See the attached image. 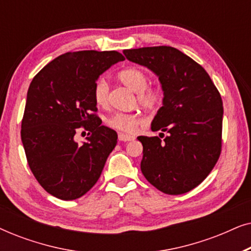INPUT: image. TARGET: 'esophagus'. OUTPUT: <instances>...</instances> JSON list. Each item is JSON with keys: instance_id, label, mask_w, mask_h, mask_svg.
I'll return each mask as SVG.
<instances>
[{"instance_id": "esophagus-1", "label": "esophagus", "mask_w": 251, "mask_h": 251, "mask_svg": "<svg viewBox=\"0 0 251 251\" xmlns=\"http://www.w3.org/2000/svg\"><path fill=\"white\" fill-rule=\"evenodd\" d=\"M133 139H135V137L131 135H126V133L119 132V140H121V142H130V140H133Z\"/></svg>"}]
</instances>
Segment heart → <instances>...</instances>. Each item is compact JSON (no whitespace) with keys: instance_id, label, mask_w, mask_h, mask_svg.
<instances>
[{"instance_id":"1","label":"heart","mask_w":251,"mask_h":251,"mask_svg":"<svg viewBox=\"0 0 251 251\" xmlns=\"http://www.w3.org/2000/svg\"><path fill=\"white\" fill-rule=\"evenodd\" d=\"M119 80L123 84L138 94V101L144 107L153 108L160 104L162 94L156 88H146L149 77L142 70L136 67H129L119 73ZM95 100L98 105L105 106L108 100V83L105 78L97 81L94 90ZM143 120L137 114H126V113H115L107 120V125L116 130L125 132H135Z\"/></svg>"}]
</instances>
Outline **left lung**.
<instances>
[{
	"label": "left lung",
	"mask_w": 251,
	"mask_h": 251,
	"mask_svg": "<svg viewBox=\"0 0 251 251\" xmlns=\"http://www.w3.org/2000/svg\"><path fill=\"white\" fill-rule=\"evenodd\" d=\"M131 63L159 77L162 107L151 123L152 131L168 136H139L144 177L166 194L186 193L204 180L222 147L223 101L204 68L173 47L123 51Z\"/></svg>",
	"instance_id": "1"
}]
</instances>
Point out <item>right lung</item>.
Listing matches in <instances>:
<instances>
[{"label":"right lung","instance_id":"obj_1","mask_svg":"<svg viewBox=\"0 0 251 251\" xmlns=\"http://www.w3.org/2000/svg\"><path fill=\"white\" fill-rule=\"evenodd\" d=\"M125 60L118 51L67 52L44 66L30 82L22 122L28 166L48 193L60 200L84 195L100 177L118 135L92 114L96 82ZM88 129L85 142L74 136Z\"/></svg>","mask_w":251,"mask_h":251}]
</instances>
